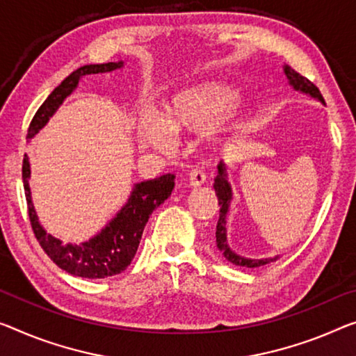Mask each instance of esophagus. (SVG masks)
Returning a JSON list of instances; mask_svg holds the SVG:
<instances>
[{
    "instance_id": "34e87169",
    "label": "esophagus",
    "mask_w": 356,
    "mask_h": 356,
    "mask_svg": "<svg viewBox=\"0 0 356 356\" xmlns=\"http://www.w3.org/2000/svg\"><path fill=\"white\" fill-rule=\"evenodd\" d=\"M207 181V175L204 170H199V168H195V170H193L189 173V184L191 186H202Z\"/></svg>"
}]
</instances>
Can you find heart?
<instances>
[{"label":"heart","instance_id":"obj_1","mask_svg":"<svg viewBox=\"0 0 356 356\" xmlns=\"http://www.w3.org/2000/svg\"><path fill=\"white\" fill-rule=\"evenodd\" d=\"M240 92L235 87L204 81L186 86L163 102L161 113H140L135 134L141 147L168 154L175 147V135L197 134L221 121L238 105Z\"/></svg>","mask_w":356,"mask_h":356}]
</instances>
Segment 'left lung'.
Masks as SVG:
<instances>
[{"label":"left lung","mask_w":356,"mask_h":356,"mask_svg":"<svg viewBox=\"0 0 356 356\" xmlns=\"http://www.w3.org/2000/svg\"><path fill=\"white\" fill-rule=\"evenodd\" d=\"M283 73H285L286 79L289 86L293 87L294 90L300 92V94H305L315 100L321 102L325 105L323 97H321L320 90L316 89V86L310 83L307 78L300 76L296 73L291 67L285 65L283 67ZM213 188H215V193L218 197V204H220V218H218V224H216V247L221 251L224 258L227 261H231L235 266H242V267H259V266H266L272 261H277L280 256H273V258H264V259H253V258H245V256H240L235 253V251L229 247L227 242V215H229V207H231V200H232V186L229 183V175H227V165L224 162L218 163V175L215 178V183H213Z\"/></svg>","instance_id":"obj_1"}]
</instances>
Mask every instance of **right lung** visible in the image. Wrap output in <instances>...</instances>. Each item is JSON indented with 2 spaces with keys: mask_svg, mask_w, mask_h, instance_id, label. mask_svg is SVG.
<instances>
[{
  "mask_svg": "<svg viewBox=\"0 0 356 356\" xmlns=\"http://www.w3.org/2000/svg\"><path fill=\"white\" fill-rule=\"evenodd\" d=\"M122 67L124 62L121 60V62L100 65H84V67L73 71L68 78L62 81V84L52 90V94L38 109L30 124L26 138L31 140L36 134H40L41 129L46 127L49 119L56 114L65 98L73 94L81 79L89 74L111 73V71L121 70ZM30 173V161L29 156L25 154L24 165H22V179H24L31 227L38 242L60 269L74 277L83 278H106L118 275V273L127 269L136 250H138L141 235H143V229L149 220V215L168 199L175 188V175L172 173L136 183L122 209L114 215V218H111V221L100 232H97L94 237L86 240V242L63 243L62 240L49 234L40 222L31 200L29 183Z\"/></svg>",
  "mask_w": 356,
  "mask_h": 356,
  "instance_id": "obj_1",
  "label": "right lung"
}]
</instances>
